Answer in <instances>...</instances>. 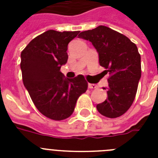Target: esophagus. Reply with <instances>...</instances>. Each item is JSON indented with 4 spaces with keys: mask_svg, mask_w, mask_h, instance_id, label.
I'll return each mask as SVG.
<instances>
[{
    "mask_svg": "<svg viewBox=\"0 0 158 158\" xmlns=\"http://www.w3.org/2000/svg\"><path fill=\"white\" fill-rule=\"evenodd\" d=\"M98 86H97L96 84H89V89H97Z\"/></svg>",
    "mask_w": 158,
    "mask_h": 158,
    "instance_id": "1",
    "label": "esophagus"
}]
</instances>
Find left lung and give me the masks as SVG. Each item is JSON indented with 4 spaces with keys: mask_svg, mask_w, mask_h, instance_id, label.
<instances>
[{
    "mask_svg": "<svg viewBox=\"0 0 158 158\" xmlns=\"http://www.w3.org/2000/svg\"><path fill=\"white\" fill-rule=\"evenodd\" d=\"M91 42L99 56L100 65L109 72L107 98L97 105L98 112L108 118L119 117L131 106L141 78V57L137 46L126 36L100 25L79 33Z\"/></svg>",
    "mask_w": 158,
    "mask_h": 158,
    "instance_id": "left-lung-1",
    "label": "left lung"
}]
</instances>
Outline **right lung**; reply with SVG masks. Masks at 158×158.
<instances>
[{"label":"right lung","mask_w":158,"mask_h":158,"mask_svg":"<svg viewBox=\"0 0 158 158\" xmlns=\"http://www.w3.org/2000/svg\"><path fill=\"white\" fill-rule=\"evenodd\" d=\"M79 33L46 31L21 52L23 85L37 109L52 120L69 117L79 97L88 89L83 75L67 79L60 71L68 60V44Z\"/></svg>","instance_id":"1"}]
</instances>
